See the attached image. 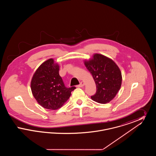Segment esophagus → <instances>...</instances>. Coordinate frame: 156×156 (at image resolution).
Listing matches in <instances>:
<instances>
[{"instance_id":"obj_1","label":"esophagus","mask_w":156,"mask_h":156,"mask_svg":"<svg viewBox=\"0 0 156 156\" xmlns=\"http://www.w3.org/2000/svg\"><path fill=\"white\" fill-rule=\"evenodd\" d=\"M84 85H85L84 82L82 81L80 82V84L78 85L77 87H82L84 86Z\"/></svg>"}]
</instances>
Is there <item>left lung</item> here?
Returning a JSON list of instances; mask_svg holds the SVG:
<instances>
[{
    "label": "left lung",
    "mask_w": 156,
    "mask_h": 156,
    "mask_svg": "<svg viewBox=\"0 0 156 156\" xmlns=\"http://www.w3.org/2000/svg\"><path fill=\"white\" fill-rule=\"evenodd\" d=\"M85 65L92 75L97 86V92L91 96L92 99L100 104L109 102L121 87L122 78L119 67L113 60L99 54L85 61Z\"/></svg>",
    "instance_id": "8db88e82"
}]
</instances>
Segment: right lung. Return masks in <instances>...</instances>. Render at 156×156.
Instances as JSON below:
<instances>
[{
	"label": "right lung",
	"instance_id": "obj_1",
	"mask_svg": "<svg viewBox=\"0 0 156 156\" xmlns=\"http://www.w3.org/2000/svg\"><path fill=\"white\" fill-rule=\"evenodd\" d=\"M59 66L54 59H48L38 68L31 82L32 94L43 108L56 110L60 108L76 88H67L59 75Z\"/></svg>",
	"mask_w": 156,
	"mask_h": 156
}]
</instances>
